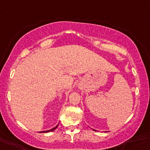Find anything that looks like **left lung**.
<instances>
[{
	"label": "left lung",
	"instance_id": "1",
	"mask_svg": "<svg viewBox=\"0 0 150 150\" xmlns=\"http://www.w3.org/2000/svg\"><path fill=\"white\" fill-rule=\"evenodd\" d=\"M92 130H93V131H96V130L94 129H92Z\"/></svg>",
	"mask_w": 150,
	"mask_h": 150
}]
</instances>
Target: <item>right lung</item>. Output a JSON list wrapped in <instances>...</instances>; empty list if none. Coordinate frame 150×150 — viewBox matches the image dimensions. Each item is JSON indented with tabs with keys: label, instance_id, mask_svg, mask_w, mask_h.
<instances>
[{
	"label": "right lung",
	"instance_id": "obj_1",
	"mask_svg": "<svg viewBox=\"0 0 150 150\" xmlns=\"http://www.w3.org/2000/svg\"><path fill=\"white\" fill-rule=\"evenodd\" d=\"M58 127V124H57V125L55 126V127H53L52 129H49V130H46V131H41V132H52V131H54V129H55L56 128H57V127Z\"/></svg>",
	"mask_w": 150,
	"mask_h": 150
}]
</instances>
